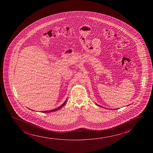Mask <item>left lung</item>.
Returning <instances> with one entry per match:
<instances>
[{
	"mask_svg": "<svg viewBox=\"0 0 153 153\" xmlns=\"http://www.w3.org/2000/svg\"><path fill=\"white\" fill-rule=\"evenodd\" d=\"M98 106H99V105H98Z\"/></svg>",
	"mask_w": 153,
	"mask_h": 153,
	"instance_id": "1",
	"label": "left lung"
}]
</instances>
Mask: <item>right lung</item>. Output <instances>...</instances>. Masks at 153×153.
Wrapping results in <instances>:
<instances>
[{
    "label": "right lung",
    "instance_id": "add662e5",
    "mask_svg": "<svg viewBox=\"0 0 153 153\" xmlns=\"http://www.w3.org/2000/svg\"><path fill=\"white\" fill-rule=\"evenodd\" d=\"M67 102V99H66V100L65 101L64 103L62 104V105H61L60 107H59V108H56V109H53V110H50V111H42V112H43V113H48V112H54V111H56L57 110H58L59 109H61L63 106H64V105H65V103H66Z\"/></svg>",
    "mask_w": 153,
    "mask_h": 153
}]
</instances>
